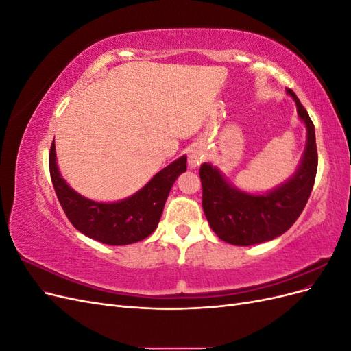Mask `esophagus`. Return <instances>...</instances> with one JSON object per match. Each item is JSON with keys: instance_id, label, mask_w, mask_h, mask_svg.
Returning <instances> with one entry per match:
<instances>
[{"instance_id": "1", "label": "esophagus", "mask_w": 351, "mask_h": 351, "mask_svg": "<svg viewBox=\"0 0 351 351\" xmlns=\"http://www.w3.org/2000/svg\"><path fill=\"white\" fill-rule=\"evenodd\" d=\"M206 158V154H205V149L202 146H195L192 151H190V155H189V165L190 168H196L199 167L202 162L205 161Z\"/></svg>"}]
</instances>
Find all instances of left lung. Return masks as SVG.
<instances>
[{
  "label": "left lung",
  "instance_id": "8db88e82",
  "mask_svg": "<svg viewBox=\"0 0 351 351\" xmlns=\"http://www.w3.org/2000/svg\"><path fill=\"white\" fill-rule=\"evenodd\" d=\"M297 112L307 129V143L295 174L267 195H247L230 186L215 167L202 164V208L210 228L226 243L250 246L269 241L289 230L300 217L312 193L317 169L315 125L291 89Z\"/></svg>",
  "mask_w": 351,
  "mask_h": 351
}]
</instances>
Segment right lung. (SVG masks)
<instances>
[{
    "label": "right lung",
    "instance_id": "1",
    "mask_svg": "<svg viewBox=\"0 0 351 351\" xmlns=\"http://www.w3.org/2000/svg\"><path fill=\"white\" fill-rule=\"evenodd\" d=\"M186 156L159 171L142 190L115 204H99L74 192L60 176L56 145L49 151V174L60 205L84 236L110 246H123L151 236L161 219L165 200L177 177L187 169Z\"/></svg>",
    "mask_w": 351,
    "mask_h": 351
}]
</instances>
